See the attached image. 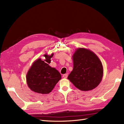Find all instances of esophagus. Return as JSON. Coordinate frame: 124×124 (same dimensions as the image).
Listing matches in <instances>:
<instances>
[{
	"label": "esophagus",
	"instance_id": "esophagus-1",
	"mask_svg": "<svg viewBox=\"0 0 124 124\" xmlns=\"http://www.w3.org/2000/svg\"><path fill=\"white\" fill-rule=\"evenodd\" d=\"M68 74H64L63 75V77L65 78H68Z\"/></svg>",
	"mask_w": 124,
	"mask_h": 124
}]
</instances>
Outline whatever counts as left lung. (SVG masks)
Instances as JSON below:
<instances>
[{
	"label": "left lung",
	"mask_w": 124,
	"mask_h": 124,
	"mask_svg": "<svg viewBox=\"0 0 124 124\" xmlns=\"http://www.w3.org/2000/svg\"><path fill=\"white\" fill-rule=\"evenodd\" d=\"M73 69L68 78L78 89L83 91L96 88L102 80L103 67L92 51L78 48L73 55Z\"/></svg>",
	"instance_id": "1"
}]
</instances>
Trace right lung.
<instances>
[{"instance_id":"1","label":"right lung","mask_w":124,"mask_h":124,"mask_svg":"<svg viewBox=\"0 0 124 124\" xmlns=\"http://www.w3.org/2000/svg\"><path fill=\"white\" fill-rule=\"evenodd\" d=\"M51 55L46 54L44 61L41 59H37L28 71L26 80L28 86L34 92L42 94L50 93L56 83L61 78V75L56 69L51 68L48 63L51 62Z\"/></svg>"}]
</instances>
